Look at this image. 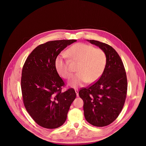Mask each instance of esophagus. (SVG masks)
I'll return each mask as SVG.
<instances>
[{"label": "esophagus", "instance_id": "34e87169", "mask_svg": "<svg viewBox=\"0 0 146 146\" xmlns=\"http://www.w3.org/2000/svg\"><path fill=\"white\" fill-rule=\"evenodd\" d=\"M75 92H76V95H77V97H78V96H79V95H78V90H75Z\"/></svg>", "mask_w": 146, "mask_h": 146}]
</instances>
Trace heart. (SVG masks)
<instances>
[{
    "label": "heart",
    "mask_w": 146,
    "mask_h": 146,
    "mask_svg": "<svg viewBox=\"0 0 146 146\" xmlns=\"http://www.w3.org/2000/svg\"><path fill=\"white\" fill-rule=\"evenodd\" d=\"M65 55L71 60L78 62L77 74L68 82L69 86L77 88L88 82L93 84L102 75L106 65V55L102 50L95 48L92 46L84 43H76L65 52ZM55 70L62 78L68 79L72 76L68 61L65 56L58 55L54 62Z\"/></svg>",
    "instance_id": "heart-1"
}]
</instances>
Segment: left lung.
<instances>
[{
	"label": "left lung",
	"instance_id": "left-lung-1",
	"mask_svg": "<svg viewBox=\"0 0 146 146\" xmlns=\"http://www.w3.org/2000/svg\"><path fill=\"white\" fill-rule=\"evenodd\" d=\"M105 52L107 61L102 75L89 88L78 92L84 101L86 119L95 127H102L112 123L119 115L125 101L127 78L122 62L110 46L94 40H87Z\"/></svg>",
	"mask_w": 146,
	"mask_h": 146
}]
</instances>
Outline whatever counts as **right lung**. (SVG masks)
<instances>
[{"instance_id":"1","label":"right lung","mask_w":146,"mask_h":146,"mask_svg":"<svg viewBox=\"0 0 146 146\" xmlns=\"http://www.w3.org/2000/svg\"><path fill=\"white\" fill-rule=\"evenodd\" d=\"M76 40L50 41L35 48L27 58L21 84L26 110L38 125L55 129L65 122L76 94L73 88L61 92L65 83L56 72V57Z\"/></svg>"}]
</instances>
